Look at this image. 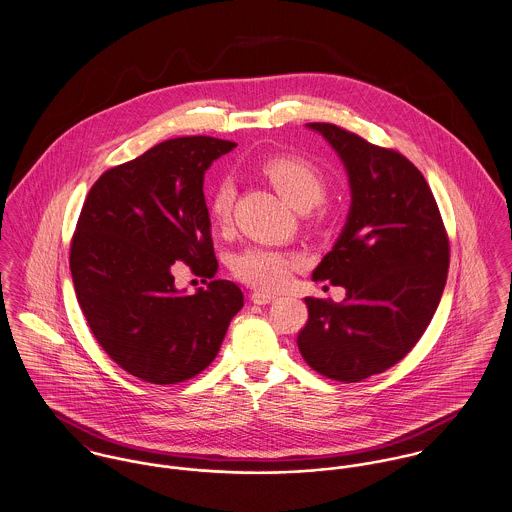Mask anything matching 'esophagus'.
Returning a JSON list of instances; mask_svg holds the SVG:
<instances>
[{
	"mask_svg": "<svg viewBox=\"0 0 512 512\" xmlns=\"http://www.w3.org/2000/svg\"><path fill=\"white\" fill-rule=\"evenodd\" d=\"M250 299H252V303H256V305H268V303H272V301L276 299V295L264 293V291H254V293L250 295Z\"/></svg>",
	"mask_w": 512,
	"mask_h": 512,
	"instance_id": "1",
	"label": "esophagus"
}]
</instances>
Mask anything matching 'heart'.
I'll return each instance as SVG.
<instances>
[{"label": "heart", "instance_id": "heart-1", "mask_svg": "<svg viewBox=\"0 0 512 512\" xmlns=\"http://www.w3.org/2000/svg\"><path fill=\"white\" fill-rule=\"evenodd\" d=\"M260 172L276 187L279 195L297 211H307L319 205L328 191L325 172L303 156H274L260 164ZM234 187L221 180L213 187L207 201V215L215 231H227L233 221ZM301 266L297 254L270 248L248 246L238 252L231 262L234 276L258 289H279Z\"/></svg>", "mask_w": 512, "mask_h": 512}]
</instances>
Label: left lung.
Masks as SVG:
<instances>
[{"label":"left lung","instance_id":"1","mask_svg":"<svg viewBox=\"0 0 512 512\" xmlns=\"http://www.w3.org/2000/svg\"><path fill=\"white\" fill-rule=\"evenodd\" d=\"M342 158L352 187L348 223L313 272L346 287L342 303L307 297L297 334L303 360L334 381L356 383L401 362L440 303L450 240L419 168L332 123H309Z\"/></svg>","mask_w":512,"mask_h":512}]
</instances>
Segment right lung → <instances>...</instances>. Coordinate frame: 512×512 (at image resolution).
Wrapping results in <instances>:
<instances>
[{"label":"right lung","instance_id":"add662e5","mask_svg":"<svg viewBox=\"0 0 512 512\" xmlns=\"http://www.w3.org/2000/svg\"><path fill=\"white\" fill-rule=\"evenodd\" d=\"M231 140L180 137L152 146L93 184L70 244L82 313L105 354L146 383H182L217 356L242 309L238 285L213 279L193 295L172 264L213 278L217 260L203 174Z\"/></svg>","mask_w":512,"mask_h":512}]
</instances>
